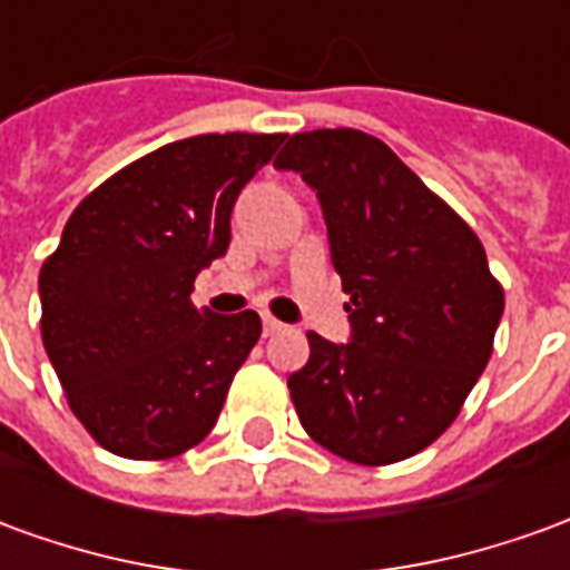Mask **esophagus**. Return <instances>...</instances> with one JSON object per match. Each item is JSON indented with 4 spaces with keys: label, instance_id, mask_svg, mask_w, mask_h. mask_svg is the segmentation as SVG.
<instances>
[{
    "label": "esophagus",
    "instance_id": "1",
    "mask_svg": "<svg viewBox=\"0 0 570 570\" xmlns=\"http://www.w3.org/2000/svg\"><path fill=\"white\" fill-rule=\"evenodd\" d=\"M262 333H265V335L284 333V323H281V321H274L272 314H265V317H262Z\"/></svg>",
    "mask_w": 570,
    "mask_h": 570
}]
</instances>
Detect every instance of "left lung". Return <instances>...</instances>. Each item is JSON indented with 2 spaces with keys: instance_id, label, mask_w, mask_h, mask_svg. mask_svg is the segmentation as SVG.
Returning <instances> with one entry per match:
<instances>
[{
  "instance_id": "left-lung-1",
  "label": "left lung",
  "mask_w": 570,
  "mask_h": 570,
  "mask_svg": "<svg viewBox=\"0 0 570 570\" xmlns=\"http://www.w3.org/2000/svg\"><path fill=\"white\" fill-rule=\"evenodd\" d=\"M274 167L317 191L351 342L308 333L289 396L314 442L345 461L396 464L458 419L503 314L476 232L382 140L354 128L293 134Z\"/></svg>"
}]
</instances>
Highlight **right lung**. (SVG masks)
Returning a JSON list of instances; mask_svg holds the SVG:
<instances>
[{"label":"right lung","mask_w":570,"mask_h":570,"mask_svg":"<svg viewBox=\"0 0 570 570\" xmlns=\"http://www.w3.org/2000/svg\"><path fill=\"white\" fill-rule=\"evenodd\" d=\"M286 134H200L106 179L39 272L42 342L72 415L106 452L164 461L213 430L259 342L256 311L191 305L225 256L240 188Z\"/></svg>","instance_id":"add662e5"}]
</instances>
